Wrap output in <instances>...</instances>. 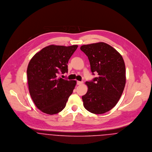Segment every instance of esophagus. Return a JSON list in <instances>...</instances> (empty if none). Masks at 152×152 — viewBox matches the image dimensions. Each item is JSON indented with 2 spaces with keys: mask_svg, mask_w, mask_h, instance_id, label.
<instances>
[{
  "mask_svg": "<svg viewBox=\"0 0 152 152\" xmlns=\"http://www.w3.org/2000/svg\"><path fill=\"white\" fill-rule=\"evenodd\" d=\"M77 85L80 86V85H82V84H83V81H77Z\"/></svg>",
  "mask_w": 152,
  "mask_h": 152,
  "instance_id": "1",
  "label": "esophagus"
}]
</instances>
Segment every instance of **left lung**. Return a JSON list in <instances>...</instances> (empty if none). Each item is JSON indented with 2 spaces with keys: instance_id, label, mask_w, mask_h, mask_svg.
Returning a JSON list of instances; mask_svg holds the SVG:
<instances>
[{
  "instance_id": "left-lung-1",
  "label": "left lung",
  "mask_w": 152,
  "mask_h": 152,
  "mask_svg": "<svg viewBox=\"0 0 152 152\" xmlns=\"http://www.w3.org/2000/svg\"><path fill=\"white\" fill-rule=\"evenodd\" d=\"M87 56L91 72L98 77L87 81L88 91L82 96L84 108L95 114L113 108L119 100L126 84V69L122 56L103 42L83 45L80 48Z\"/></svg>"
}]
</instances>
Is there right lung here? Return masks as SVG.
Instances as JSON below:
<instances>
[{
    "mask_svg": "<svg viewBox=\"0 0 152 152\" xmlns=\"http://www.w3.org/2000/svg\"><path fill=\"white\" fill-rule=\"evenodd\" d=\"M78 47L50 45L37 53L27 69L29 92L37 108L54 115L64 108L76 81L58 77L68 72V62Z\"/></svg>",
    "mask_w": 152,
    "mask_h": 152,
    "instance_id": "add662e5",
    "label": "right lung"
}]
</instances>
